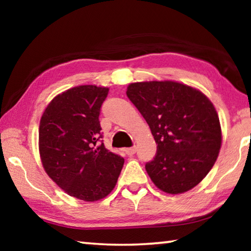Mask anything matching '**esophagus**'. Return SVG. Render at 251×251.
<instances>
[{
    "mask_svg": "<svg viewBox=\"0 0 251 251\" xmlns=\"http://www.w3.org/2000/svg\"><path fill=\"white\" fill-rule=\"evenodd\" d=\"M136 150H137V148H136V146H133V147H129V148H126L125 150V152L128 156H133L135 152H136Z\"/></svg>",
    "mask_w": 251,
    "mask_h": 251,
    "instance_id": "34e87169",
    "label": "esophagus"
}]
</instances>
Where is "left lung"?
Returning <instances> with one entry per match:
<instances>
[{
	"instance_id": "obj_1",
	"label": "left lung",
	"mask_w": 251,
	"mask_h": 251,
	"mask_svg": "<svg viewBox=\"0 0 251 251\" xmlns=\"http://www.w3.org/2000/svg\"><path fill=\"white\" fill-rule=\"evenodd\" d=\"M127 96L145 118L157 144L145 165L152 182L167 194H182L209 173L222 146L218 114L201 91L164 82L131 83Z\"/></svg>"
}]
</instances>
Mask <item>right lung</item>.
Returning a JSON list of instances; mask_svg holds the SVG:
<instances>
[{
  "instance_id": "1",
  "label": "right lung",
  "mask_w": 251,
  "mask_h": 251,
  "mask_svg": "<svg viewBox=\"0 0 251 251\" xmlns=\"http://www.w3.org/2000/svg\"><path fill=\"white\" fill-rule=\"evenodd\" d=\"M107 94V87L95 85L70 88L50 100L40 122L39 148L46 174L84 201L107 196L124 165L123 157L99 143L103 137L99 117Z\"/></svg>"
}]
</instances>
